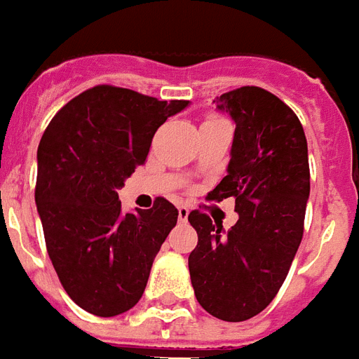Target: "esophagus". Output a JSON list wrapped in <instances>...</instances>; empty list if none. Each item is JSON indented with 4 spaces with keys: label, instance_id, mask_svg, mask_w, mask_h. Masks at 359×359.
<instances>
[{
    "label": "esophagus",
    "instance_id": "esophagus-1",
    "mask_svg": "<svg viewBox=\"0 0 359 359\" xmlns=\"http://www.w3.org/2000/svg\"><path fill=\"white\" fill-rule=\"evenodd\" d=\"M188 215H189L188 206H179V221H180V223H186V221H188Z\"/></svg>",
    "mask_w": 359,
    "mask_h": 359
}]
</instances>
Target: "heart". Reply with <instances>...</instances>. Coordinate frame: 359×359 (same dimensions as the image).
Instances as JSON below:
<instances>
[{"label": "heart", "instance_id": "heart-1", "mask_svg": "<svg viewBox=\"0 0 359 359\" xmlns=\"http://www.w3.org/2000/svg\"><path fill=\"white\" fill-rule=\"evenodd\" d=\"M208 121H212V119H208Z\"/></svg>", "mask_w": 359, "mask_h": 359}]
</instances>
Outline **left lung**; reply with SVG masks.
<instances>
[{
    "mask_svg": "<svg viewBox=\"0 0 359 359\" xmlns=\"http://www.w3.org/2000/svg\"><path fill=\"white\" fill-rule=\"evenodd\" d=\"M236 125L226 177L208 199H236L230 230L194 210L199 241L188 258L195 297L210 316L240 323L258 316L284 284L301 245L310 165L304 129L271 92L241 86L214 99Z\"/></svg>",
    "mask_w": 359,
    "mask_h": 359,
    "instance_id": "left-lung-1",
    "label": "left lung"
}]
</instances>
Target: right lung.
<instances>
[{
    "label": "right lung",
    "instance_id": "1",
    "mask_svg": "<svg viewBox=\"0 0 359 359\" xmlns=\"http://www.w3.org/2000/svg\"><path fill=\"white\" fill-rule=\"evenodd\" d=\"M189 101H158L101 84L58 110L38 145L36 210L58 280L99 317L130 310L177 225L164 197L125 214L118 189L147 158L160 125Z\"/></svg>",
    "mask_w": 359,
    "mask_h": 359
}]
</instances>
